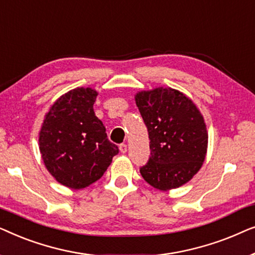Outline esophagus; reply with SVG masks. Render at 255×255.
<instances>
[{"label":"esophagus","mask_w":255,"mask_h":255,"mask_svg":"<svg viewBox=\"0 0 255 255\" xmlns=\"http://www.w3.org/2000/svg\"><path fill=\"white\" fill-rule=\"evenodd\" d=\"M120 149H121L122 153H125V152L128 151V145L127 144H121L120 145Z\"/></svg>","instance_id":"1"}]
</instances>
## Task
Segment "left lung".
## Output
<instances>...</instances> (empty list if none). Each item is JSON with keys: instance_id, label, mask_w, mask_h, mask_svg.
Wrapping results in <instances>:
<instances>
[{"instance_id": "8db88e82", "label": "left lung", "mask_w": 255, "mask_h": 255, "mask_svg": "<svg viewBox=\"0 0 255 255\" xmlns=\"http://www.w3.org/2000/svg\"><path fill=\"white\" fill-rule=\"evenodd\" d=\"M135 103L151 149L148 161L140 167L141 176L159 190L187 183L207 154L208 133L201 113L191 100L172 88L140 92Z\"/></svg>"}]
</instances>
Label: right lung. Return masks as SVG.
Returning <instances> with one entry per match:
<instances>
[{
  "label": "right lung",
  "mask_w": 255,
  "mask_h": 255,
  "mask_svg": "<svg viewBox=\"0 0 255 255\" xmlns=\"http://www.w3.org/2000/svg\"><path fill=\"white\" fill-rule=\"evenodd\" d=\"M96 96L90 88H76L62 95L51 107L39 133V149L47 170L72 189L101 179L120 152L94 113Z\"/></svg>",
  "instance_id": "right-lung-1"
}]
</instances>
